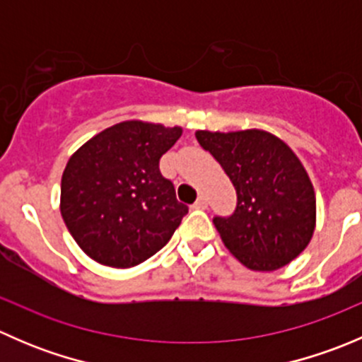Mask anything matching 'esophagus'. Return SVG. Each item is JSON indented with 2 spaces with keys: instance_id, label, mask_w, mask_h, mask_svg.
<instances>
[{
  "instance_id": "34e87169",
  "label": "esophagus",
  "mask_w": 362,
  "mask_h": 362,
  "mask_svg": "<svg viewBox=\"0 0 362 362\" xmlns=\"http://www.w3.org/2000/svg\"><path fill=\"white\" fill-rule=\"evenodd\" d=\"M206 206H208V199H206V196H203V194L199 196L198 202L192 204V208H196V210H204Z\"/></svg>"
}]
</instances>
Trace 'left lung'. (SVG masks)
<instances>
[{"mask_svg": "<svg viewBox=\"0 0 362 362\" xmlns=\"http://www.w3.org/2000/svg\"><path fill=\"white\" fill-rule=\"evenodd\" d=\"M236 189L229 217H214L228 250L247 268L273 272L298 257L315 229V192L301 160L261 129L196 131Z\"/></svg>", "mask_w": 362, "mask_h": 362, "instance_id": "obj_1", "label": "left lung"}]
</instances>
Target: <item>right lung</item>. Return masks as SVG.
Returning a JSON list of instances; mask_svg holds the SVG:
<instances>
[{
    "label": "right lung",
    "mask_w": 362,
    "mask_h": 362,
    "mask_svg": "<svg viewBox=\"0 0 362 362\" xmlns=\"http://www.w3.org/2000/svg\"><path fill=\"white\" fill-rule=\"evenodd\" d=\"M182 127L126 120L83 144L61 180V215L94 261L131 268L163 249L189 211L159 171Z\"/></svg>",
    "instance_id": "right-lung-1"
}]
</instances>
